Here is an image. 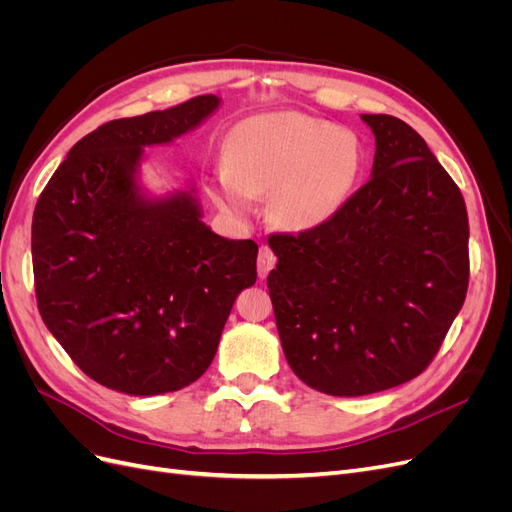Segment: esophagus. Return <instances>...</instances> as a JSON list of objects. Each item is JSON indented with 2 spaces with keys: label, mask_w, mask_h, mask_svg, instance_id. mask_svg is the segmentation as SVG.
<instances>
[{
  "label": "esophagus",
  "mask_w": 512,
  "mask_h": 512,
  "mask_svg": "<svg viewBox=\"0 0 512 512\" xmlns=\"http://www.w3.org/2000/svg\"><path fill=\"white\" fill-rule=\"evenodd\" d=\"M275 254L271 252L269 245H262L260 252H258V277L260 280H265L269 275V271L275 267Z\"/></svg>",
  "instance_id": "34e87169"
}]
</instances>
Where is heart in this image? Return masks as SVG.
Masks as SVG:
<instances>
[{
  "mask_svg": "<svg viewBox=\"0 0 512 512\" xmlns=\"http://www.w3.org/2000/svg\"><path fill=\"white\" fill-rule=\"evenodd\" d=\"M226 168H218L211 194L222 209L247 215L252 198H265L273 226L309 232L346 205L363 173L361 138L348 128L297 113L247 117L228 132Z\"/></svg>",
  "mask_w": 512,
  "mask_h": 512,
  "instance_id": "heart-1",
  "label": "heart"
}]
</instances>
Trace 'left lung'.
<instances>
[{"mask_svg":"<svg viewBox=\"0 0 512 512\" xmlns=\"http://www.w3.org/2000/svg\"><path fill=\"white\" fill-rule=\"evenodd\" d=\"M374 132L371 179L333 218L273 235L267 277L290 369L312 389L359 397L416 378L468 292V211L421 134L391 115Z\"/></svg>","mask_w":512,"mask_h":512,"instance_id":"left-lung-1","label":"left lung"}]
</instances>
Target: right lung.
Masks as SVG:
<instances>
[{"instance_id":"obj_1","label":"right lung","mask_w":512,"mask_h":512,"mask_svg":"<svg viewBox=\"0 0 512 512\" xmlns=\"http://www.w3.org/2000/svg\"><path fill=\"white\" fill-rule=\"evenodd\" d=\"M196 96L108 121L81 138L42 190L32 222L40 316L85 374L126 395L179 391L205 374L258 245L203 222L194 183L151 194L145 149L218 111Z\"/></svg>"}]
</instances>
